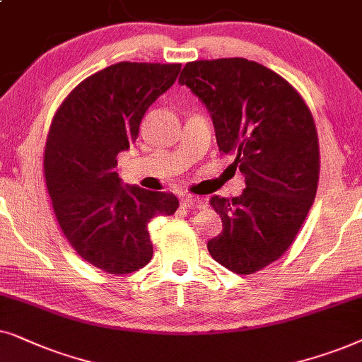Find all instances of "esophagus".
Listing matches in <instances>:
<instances>
[{
    "instance_id": "34e87169",
    "label": "esophagus",
    "mask_w": 362,
    "mask_h": 362,
    "mask_svg": "<svg viewBox=\"0 0 362 362\" xmlns=\"http://www.w3.org/2000/svg\"><path fill=\"white\" fill-rule=\"evenodd\" d=\"M182 206L187 210H202L205 209V202L199 197H184L182 199Z\"/></svg>"
}]
</instances>
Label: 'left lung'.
<instances>
[{"mask_svg": "<svg viewBox=\"0 0 362 362\" xmlns=\"http://www.w3.org/2000/svg\"><path fill=\"white\" fill-rule=\"evenodd\" d=\"M180 84L206 105L216 144L245 175L240 197L214 195L223 230L206 247L237 274H252L285 255L305 223L320 180V142L300 93L245 57L187 62Z\"/></svg>", "mask_w": 362, "mask_h": 362, "instance_id": "left-lung-1", "label": "left lung"}]
</instances>
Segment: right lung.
Listing matches in <instances>:
<instances>
[{
    "label": "right lung",
    "mask_w": 362,
    "mask_h": 362,
    "mask_svg": "<svg viewBox=\"0 0 362 362\" xmlns=\"http://www.w3.org/2000/svg\"><path fill=\"white\" fill-rule=\"evenodd\" d=\"M180 67L117 62L77 84L52 117L45 147L52 210L74 252L105 273L119 276L146 267L153 255L148 221L178 209L172 194L122 187L114 168Z\"/></svg>",
    "instance_id": "right-lung-1"
}]
</instances>
